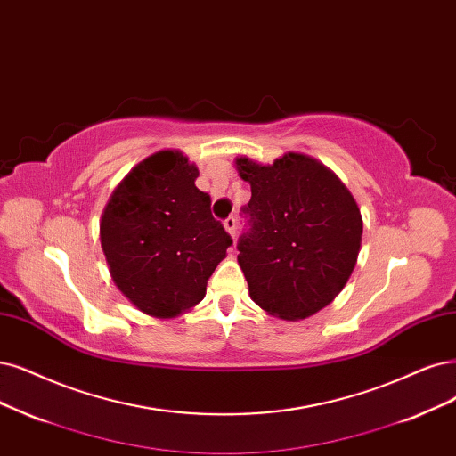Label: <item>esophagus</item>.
I'll return each mask as SVG.
<instances>
[{"instance_id": "esophagus-1", "label": "esophagus", "mask_w": 456, "mask_h": 456, "mask_svg": "<svg viewBox=\"0 0 456 456\" xmlns=\"http://www.w3.org/2000/svg\"><path fill=\"white\" fill-rule=\"evenodd\" d=\"M224 227H225V231L231 234V237L234 239V234H237V219H234V216H229V217L225 219Z\"/></svg>"}]
</instances>
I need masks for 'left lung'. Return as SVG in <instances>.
I'll return each instance as SVG.
<instances>
[{"label": "left lung", "instance_id": "obj_1", "mask_svg": "<svg viewBox=\"0 0 456 456\" xmlns=\"http://www.w3.org/2000/svg\"><path fill=\"white\" fill-rule=\"evenodd\" d=\"M251 185L249 229L239 265L251 300L288 322L325 308L357 265L362 217L344 182L310 156L289 151L273 165L237 158Z\"/></svg>", "mask_w": 456, "mask_h": 456}]
</instances>
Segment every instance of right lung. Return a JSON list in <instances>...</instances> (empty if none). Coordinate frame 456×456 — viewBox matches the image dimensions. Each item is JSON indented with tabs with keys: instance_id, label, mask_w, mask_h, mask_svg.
Instances as JSON below:
<instances>
[{
	"instance_id": "add662e5",
	"label": "right lung",
	"mask_w": 456,
	"mask_h": 456,
	"mask_svg": "<svg viewBox=\"0 0 456 456\" xmlns=\"http://www.w3.org/2000/svg\"><path fill=\"white\" fill-rule=\"evenodd\" d=\"M197 176L182 151H156L118 183L101 216L112 281L148 315L167 319L199 305L232 244Z\"/></svg>"
}]
</instances>
